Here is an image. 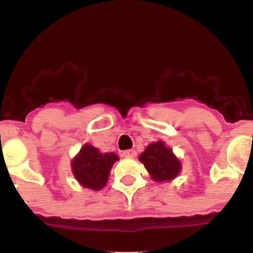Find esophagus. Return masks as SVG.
I'll use <instances>...</instances> for the list:
<instances>
[{
	"mask_svg": "<svg viewBox=\"0 0 253 253\" xmlns=\"http://www.w3.org/2000/svg\"><path fill=\"white\" fill-rule=\"evenodd\" d=\"M122 155L126 158H133V157H136V152H134L133 149H126L122 152Z\"/></svg>",
	"mask_w": 253,
	"mask_h": 253,
	"instance_id": "34e87169",
	"label": "esophagus"
}]
</instances>
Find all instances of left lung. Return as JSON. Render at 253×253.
<instances>
[{
	"instance_id": "left-lung-1",
	"label": "left lung",
	"mask_w": 253,
	"mask_h": 253,
	"mask_svg": "<svg viewBox=\"0 0 253 253\" xmlns=\"http://www.w3.org/2000/svg\"><path fill=\"white\" fill-rule=\"evenodd\" d=\"M139 160L157 181L172 180L180 172V162L172 154V150L160 141L148 145L139 155Z\"/></svg>"
}]
</instances>
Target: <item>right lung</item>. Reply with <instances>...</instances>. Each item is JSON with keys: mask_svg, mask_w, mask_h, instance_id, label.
Listing matches in <instances>:
<instances>
[{"mask_svg": "<svg viewBox=\"0 0 253 253\" xmlns=\"http://www.w3.org/2000/svg\"><path fill=\"white\" fill-rule=\"evenodd\" d=\"M116 160L119 157L115 153H100L93 145L85 144L72 162L73 174L84 187L100 190L105 186Z\"/></svg>", "mask_w": 253, "mask_h": 253, "instance_id": "obj_1", "label": "right lung"}]
</instances>
